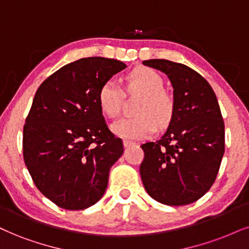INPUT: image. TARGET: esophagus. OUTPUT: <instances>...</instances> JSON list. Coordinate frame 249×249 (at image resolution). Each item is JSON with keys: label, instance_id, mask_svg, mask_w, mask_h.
I'll return each instance as SVG.
<instances>
[{"label": "esophagus", "instance_id": "34e87169", "mask_svg": "<svg viewBox=\"0 0 249 249\" xmlns=\"http://www.w3.org/2000/svg\"><path fill=\"white\" fill-rule=\"evenodd\" d=\"M134 142H131V141H128V140H124V148H128V146H131L134 145Z\"/></svg>", "mask_w": 249, "mask_h": 249}]
</instances>
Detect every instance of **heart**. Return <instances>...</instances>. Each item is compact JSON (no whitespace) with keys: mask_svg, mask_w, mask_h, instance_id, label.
Instances as JSON below:
<instances>
[{"mask_svg":"<svg viewBox=\"0 0 249 249\" xmlns=\"http://www.w3.org/2000/svg\"><path fill=\"white\" fill-rule=\"evenodd\" d=\"M127 89L130 93L143 96L137 108L136 118L122 119L112 124V131L120 137L141 140L151 136L158 124L165 127L174 114V101L167 92L162 90L164 82L158 72L146 67H137L125 77ZM124 93L114 81L106 82L98 93L100 109L110 119L121 114Z\"/></svg>","mask_w":249,"mask_h":249,"instance_id":"heart-1","label":"heart"}]
</instances>
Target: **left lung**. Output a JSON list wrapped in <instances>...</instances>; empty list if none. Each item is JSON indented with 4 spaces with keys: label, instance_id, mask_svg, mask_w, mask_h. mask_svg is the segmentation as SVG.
Segmentation results:
<instances>
[{
    "label": "left lung",
    "instance_id": "8db88e82",
    "mask_svg": "<svg viewBox=\"0 0 249 249\" xmlns=\"http://www.w3.org/2000/svg\"><path fill=\"white\" fill-rule=\"evenodd\" d=\"M143 64L167 75L174 101V114L165 134L141 145L143 186L162 204L193 203L211 188L225 150L217 97L209 83L185 64L159 59Z\"/></svg>",
    "mask_w": 249,
    "mask_h": 249
}]
</instances>
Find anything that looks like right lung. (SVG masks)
Here are the masks:
<instances>
[{
  "mask_svg": "<svg viewBox=\"0 0 249 249\" xmlns=\"http://www.w3.org/2000/svg\"><path fill=\"white\" fill-rule=\"evenodd\" d=\"M125 68L118 60L84 57L36 92L24 125V161L36 188L60 208L87 209L105 193L124 144L107 127L98 93Z\"/></svg>",
  "mask_w": 249,
  "mask_h": 249,
  "instance_id": "obj_1",
  "label": "right lung"
}]
</instances>
